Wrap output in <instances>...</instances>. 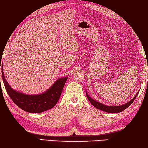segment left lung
Instances as JSON below:
<instances>
[{
    "label": "left lung",
    "instance_id": "left-lung-1",
    "mask_svg": "<svg viewBox=\"0 0 148 148\" xmlns=\"http://www.w3.org/2000/svg\"><path fill=\"white\" fill-rule=\"evenodd\" d=\"M86 95H87V99H89V101H90V102H91L92 106H95L96 108L102 110V111L107 112V113H119V112L123 111V110L127 108H128L130 105L133 102L134 99L136 98L137 95L139 92V91L137 92L136 95H135L131 101L124 104L119 105V106H107V105H105L104 104L101 103V102H99L98 101H95V99H92L91 97H90L89 95L87 93V91H86Z\"/></svg>",
    "mask_w": 148,
    "mask_h": 148
}]
</instances>
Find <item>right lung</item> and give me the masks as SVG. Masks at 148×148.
I'll return each mask as SVG.
<instances>
[{
  "label": "right lung",
  "mask_w": 148,
  "mask_h": 148,
  "mask_svg": "<svg viewBox=\"0 0 148 148\" xmlns=\"http://www.w3.org/2000/svg\"><path fill=\"white\" fill-rule=\"evenodd\" d=\"M0 69L2 70V80L9 97L17 106L29 113H40L56 106L68 78V77H64L56 80L48 89L42 93L28 95L12 88L5 78L3 72V62L1 63V61Z\"/></svg>",
  "instance_id": "add662e5"
}]
</instances>
